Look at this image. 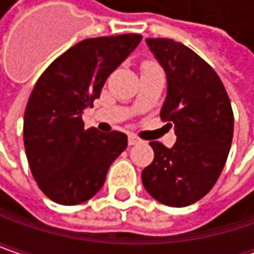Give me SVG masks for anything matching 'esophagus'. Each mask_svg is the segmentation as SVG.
I'll list each match as a JSON object with an SVG mask.
<instances>
[{
	"mask_svg": "<svg viewBox=\"0 0 254 254\" xmlns=\"http://www.w3.org/2000/svg\"><path fill=\"white\" fill-rule=\"evenodd\" d=\"M127 143L132 146V145H138V143H140V139L138 138V136H135V135H129L127 136Z\"/></svg>",
	"mask_w": 254,
	"mask_h": 254,
	"instance_id": "1",
	"label": "esophagus"
}]
</instances>
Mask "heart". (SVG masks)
<instances>
[{
    "label": "heart",
    "instance_id": "obj_1",
    "mask_svg": "<svg viewBox=\"0 0 254 254\" xmlns=\"http://www.w3.org/2000/svg\"><path fill=\"white\" fill-rule=\"evenodd\" d=\"M142 69H143V71H153V69H159V66H158L156 64H153V62L148 61L142 65Z\"/></svg>",
    "mask_w": 254,
    "mask_h": 254
}]
</instances>
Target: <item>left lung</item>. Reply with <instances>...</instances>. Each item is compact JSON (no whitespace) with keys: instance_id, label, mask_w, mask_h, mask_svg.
I'll list each match as a JSON object with an SVG mask.
<instances>
[{"instance_id":"8db88e82","label":"left lung","mask_w":254,"mask_h":254,"mask_svg":"<svg viewBox=\"0 0 254 254\" xmlns=\"http://www.w3.org/2000/svg\"><path fill=\"white\" fill-rule=\"evenodd\" d=\"M163 66L168 95L160 119L175 127L171 149L150 142L153 162L142 183L160 203L183 207L197 202L217 182L233 139V111L225 85L196 52L168 38H146Z\"/></svg>"}]
</instances>
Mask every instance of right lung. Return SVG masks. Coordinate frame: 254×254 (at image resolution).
<instances>
[{"label":"right lung","mask_w":254,"mask_h":254,"mask_svg":"<svg viewBox=\"0 0 254 254\" xmlns=\"http://www.w3.org/2000/svg\"><path fill=\"white\" fill-rule=\"evenodd\" d=\"M140 39L138 34L83 39L35 83L24 115V146L38 188L55 203L71 206L91 199L127 149L122 132L85 129L82 111L99 98L108 76Z\"/></svg>","instance_id":"1"}]
</instances>
